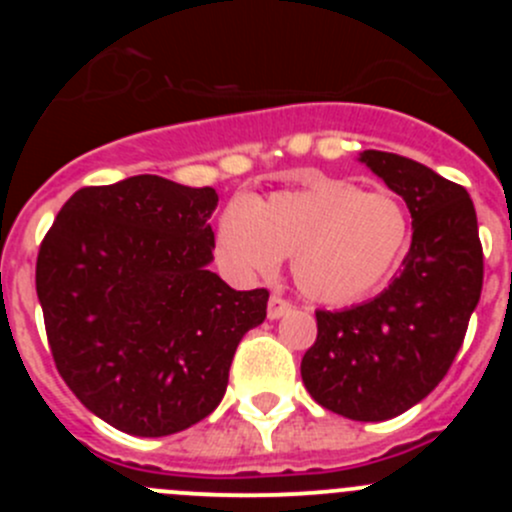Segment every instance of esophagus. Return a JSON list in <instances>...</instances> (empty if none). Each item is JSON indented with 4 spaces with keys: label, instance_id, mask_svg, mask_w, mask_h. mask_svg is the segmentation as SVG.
<instances>
[{
    "label": "esophagus",
    "instance_id": "34e87169",
    "mask_svg": "<svg viewBox=\"0 0 512 512\" xmlns=\"http://www.w3.org/2000/svg\"><path fill=\"white\" fill-rule=\"evenodd\" d=\"M289 309H292V302H289V299L280 297V294H272L270 302H267V317L280 319V317H285Z\"/></svg>",
    "mask_w": 512,
    "mask_h": 512
}]
</instances>
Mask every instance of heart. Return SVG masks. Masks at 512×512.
<instances>
[{
    "mask_svg": "<svg viewBox=\"0 0 512 512\" xmlns=\"http://www.w3.org/2000/svg\"><path fill=\"white\" fill-rule=\"evenodd\" d=\"M409 245V210L396 195L334 178L230 205L215 232V252L230 275H272L292 255L299 292L322 304H349L384 287Z\"/></svg>",
    "mask_w": 512,
    "mask_h": 512,
    "instance_id": "obj_1",
    "label": "heart"
}]
</instances>
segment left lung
Segmentation results:
<instances>
[{
  "label": "left lung",
  "instance_id": "obj_1",
  "mask_svg": "<svg viewBox=\"0 0 512 512\" xmlns=\"http://www.w3.org/2000/svg\"><path fill=\"white\" fill-rule=\"evenodd\" d=\"M359 160L404 198L414 237L384 292L342 312L319 309L302 381L334 414L386 421L451 369L483 289V247L466 188L396 153L364 151Z\"/></svg>",
  "mask_w": 512,
  "mask_h": 512
}]
</instances>
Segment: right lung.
<instances>
[{"label": "right lung", "instance_id": "right-lung-1", "mask_svg": "<svg viewBox=\"0 0 512 512\" xmlns=\"http://www.w3.org/2000/svg\"><path fill=\"white\" fill-rule=\"evenodd\" d=\"M213 188L133 175L81 188L36 257V294L61 379L131 436H170L223 401L237 344L267 289L237 292L213 262Z\"/></svg>", "mask_w": 512, "mask_h": 512}]
</instances>
